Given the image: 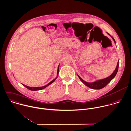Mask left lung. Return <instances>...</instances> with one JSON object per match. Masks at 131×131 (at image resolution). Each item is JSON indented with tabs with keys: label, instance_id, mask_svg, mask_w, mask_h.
Returning a JSON list of instances; mask_svg holds the SVG:
<instances>
[{
	"label": "left lung",
	"instance_id": "obj_1",
	"mask_svg": "<svg viewBox=\"0 0 131 131\" xmlns=\"http://www.w3.org/2000/svg\"><path fill=\"white\" fill-rule=\"evenodd\" d=\"M108 34L109 35H110V34H109L108 33ZM110 36L111 37V38H112V39L114 41L115 43H116L114 38L111 35H110ZM118 61H119V60H118ZM118 61L117 62V66L116 67V69L114 70V71L113 72V73L110 76H109V77H107L106 78H104V79H101V80H96V81H95L94 82H91V83H89V82H87L85 81L78 75H78V77L79 78L80 80L86 86H87V87H89V88H90L91 89H102V88L105 87L115 77V76H116V74H117V73L118 72V66H119Z\"/></svg>",
	"mask_w": 131,
	"mask_h": 131
}]
</instances>
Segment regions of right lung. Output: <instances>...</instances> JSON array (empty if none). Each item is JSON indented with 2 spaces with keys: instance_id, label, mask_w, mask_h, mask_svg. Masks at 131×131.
I'll list each match as a JSON object with an SVG mask.
<instances>
[{
  "instance_id": "right-lung-1",
  "label": "right lung",
  "mask_w": 131,
  "mask_h": 131,
  "mask_svg": "<svg viewBox=\"0 0 131 131\" xmlns=\"http://www.w3.org/2000/svg\"><path fill=\"white\" fill-rule=\"evenodd\" d=\"M59 66H58V69H57V77L54 79H53L52 81H51L50 83H49L48 84H47V85H45L44 86H42V87H29V86H26V85H24V84H22L24 86H25V87H26L27 88H28V89H29V90H32V91H36V90H42V89H43L44 88H45L46 87H47L48 86H49V85H50L51 84H52L56 79H57V77H58V73H59Z\"/></svg>"
}]
</instances>
